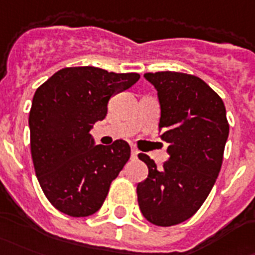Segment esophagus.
Listing matches in <instances>:
<instances>
[{
  "label": "esophagus",
  "mask_w": 255,
  "mask_h": 255,
  "mask_svg": "<svg viewBox=\"0 0 255 255\" xmlns=\"http://www.w3.org/2000/svg\"><path fill=\"white\" fill-rule=\"evenodd\" d=\"M137 154H139V151H137L136 148H131V156H132L133 159H136Z\"/></svg>",
  "instance_id": "esophagus-1"
}]
</instances>
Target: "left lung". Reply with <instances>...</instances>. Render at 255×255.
I'll return each mask as SVG.
<instances>
[{
  "label": "left lung",
  "mask_w": 255,
  "mask_h": 255,
  "mask_svg": "<svg viewBox=\"0 0 255 255\" xmlns=\"http://www.w3.org/2000/svg\"><path fill=\"white\" fill-rule=\"evenodd\" d=\"M144 78L158 92V127L170 156L158 169L148 155H137L148 167L147 178L137 184V203L150 223L170 227L192 218L208 197L230 126L223 100L199 77L158 71Z\"/></svg>",
  "instance_id": "8db88e82"
}]
</instances>
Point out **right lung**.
<instances>
[{
	"mask_svg": "<svg viewBox=\"0 0 255 255\" xmlns=\"http://www.w3.org/2000/svg\"><path fill=\"white\" fill-rule=\"evenodd\" d=\"M137 73L66 67L39 86L29 112L31 154L41 189L73 218L96 214L131 155L126 140L94 144L90 129L108 112L109 99L131 88Z\"/></svg>",
	"mask_w": 255,
	"mask_h": 255,
	"instance_id": "right-lung-1",
	"label": "right lung"
}]
</instances>
